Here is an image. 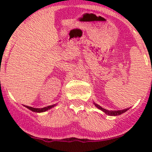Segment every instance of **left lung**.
Returning <instances> with one entry per match:
<instances>
[{
  "instance_id": "obj_1",
  "label": "left lung",
  "mask_w": 152,
  "mask_h": 152,
  "mask_svg": "<svg viewBox=\"0 0 152 152\" xmlns=\"http://www.w3.org/2000/svg\"><path fill=\"white\" fill-rule=\"evenodd\" d=\"M93 104H94V105L96 106L98 109L102 110L104 113H106L107 115H111V116L120 115L123 114V113H125V112H126L127 110H129V108H127V109H125V110H107L104 108H102L101 106L97 104H96V103H93Z\"/></svg>"
}]
</instances>
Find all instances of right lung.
<instances>
[{"label":"right lung","mask_w":152,"mask_h":152,"mask_svg":"<svg viewBox=\"0 0 152 152\" xmlns=\"http://www.w3.org/2000/svg\"><path fill=\"white\" fill-rule=\"evenodd\" d=\"M55 106H56V104L48 106V107H43V108H34V107H28V106H25V107H26V108H28V110H31L32 112H35V113H43V112H45V111H47V110H50V109H51L52 107H55Z\"/></svg>","instance_id":"obj_1"}]
</instances>
